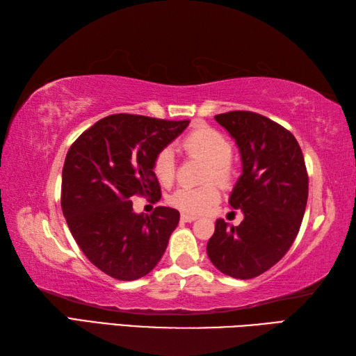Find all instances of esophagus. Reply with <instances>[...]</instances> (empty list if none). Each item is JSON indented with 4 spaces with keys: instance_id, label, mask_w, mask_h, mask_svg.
I'll return each instance as SVG.
<instances>
[{
    "instance_id": "1",
    "label": "esophagus",
    "mask_w": 356,
    "mask_h": 356,
    "mask_svg": "<svg viewBox=\"0 0 356 356\" xmlns=\"http://www.w3.org/2000/svg\"><path fill=\"white\" fill-rule=\"evenodd\" d=\"M182 222H186V223H191V222H194V220H197V217L195 216H190V214H182Z\"/></svg>"
}]
</instances>
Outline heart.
<instances>
[{
	"instance_id": "b5f03b06",
	"label": "heart",
	"mask_w": 356,
	"mask_h": 356,
	"mask_svg": "<svg viewBox=\"0 0 356 356\" xmlns=\"http://www.w3.org/2000/svg\"><path fill=\"white\" fill-rule=\"evenodd\" d=\"M180 147L185 154L208 162L203 180H216L223 186L231 185L234 179L232 154L234 145L228 136L209 125H197L186 133ZM153 172L162 185H170L176 176V157L172 149L165 147L153 159ZM220 199V190L216 184L199 188H179L170 197V203L188 214H203Z\"/></svg>"
}]
</instances>
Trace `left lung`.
Here are the masks:
<instances>
[{"instance_id": "left-lung-1", "label": "left lung", "mask_w": 356, "mask_h": 356, "mask_svg": "<svg viewBox=\"0 0 356 356\" xmlns=\"http://www.w3.org/2000/svg\"><path fill=\"white\" fill-rule=\"evenodd\" d=\"M216 120L240 149L243 172L229 205L245 218L238 226L218 218L207 252L223 274L249 280L282 260L297 237L309 193L306 163L293 134L266 116L228 111Z\"/></svg>"}]
</instances>
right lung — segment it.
Segmentation results:
<instances>
[{"mask_svg": "<svg viewBox=\"0 0 356 356\" xmlns=\"http://www.w3.org/2000/svg\"><path fill=\"white\" fill-rule=\"evenodd\" d=\"M190 120L119 113L72 143L63 168L61 207L81 251L105 274L131 282L154 269L179 225L177 209L136 214L131 197H162L153 159Z\"/></svg>", "mask_w": 356, "mask_h": 356, "instance_id": "1", "label": "right lung"}]
</instances>
